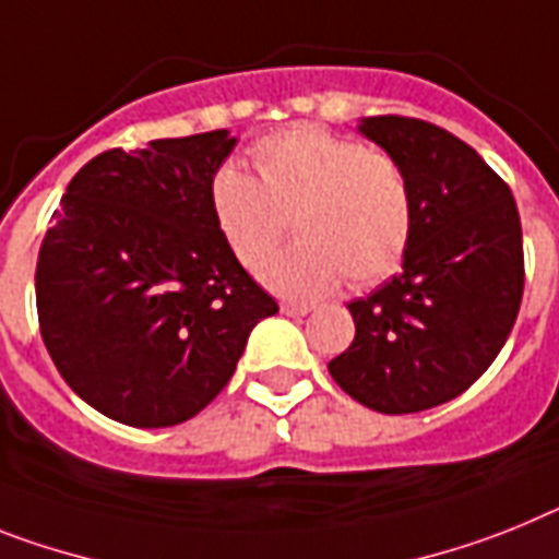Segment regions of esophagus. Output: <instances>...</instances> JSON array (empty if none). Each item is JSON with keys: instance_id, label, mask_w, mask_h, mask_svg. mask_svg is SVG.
Here are the masks:
<instances>
[{"instance_id": "obj_1", "label": "esophagus", "mask_w": 559, "mask_h": 559, "mask_svg": "<svg viewBox=\"0 0 559 559\" xmlns=\"http://www.w3.org/2000/svg\"><path fill=\"white\" fill-rule=\"evenodd\" d=\"M281 312H284V316H289V318H304V316H309V307H307V304L287 301V304H281Z\"/></svg>"}]
</instances>
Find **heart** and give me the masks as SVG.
<instances>
[{
	"label": "heart",
	"instance_id": "obj_1",
	"mask_svg": "<svg viewBox=\"0 0 559 559\" xmlns=\"http://www.w3.org/2000/svg\"><path fill=\"white\" fill-rule=\"evenodd\" d=\"M250 156L258 178L236 164L218 167L210 207L243 266L258 264L290 215L299 241L258 266L272 293L312 301L344 275L369 287L401 264L415 207L409 176L386 150L298 124L255 142Z\"/></svg>",
	"mask_w": 559,
	"mask_h": 559
}]
</instances>
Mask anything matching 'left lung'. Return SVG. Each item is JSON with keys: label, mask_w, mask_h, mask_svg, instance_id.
<instances>
[{"label": "left lung", "mask_w": 559, "mask_h": 559, "mask_svg": "<svg viewBox=\"0 0 559 559\" xmlns=\"http://www.w3.org/2000/svg\"><path fill=\"white\" fill-rule=\"evenodd\" d=\"M412 185L401 272L346 304L349 349L330 360L346 395L409 415L463 395L491 367L523 298V229L506 181L449 130L403 116L358 121Z\"/></svg>", "instance_id": "left-lung-1"}]
</instances>
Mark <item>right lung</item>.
<instances>
[{
    "instance_id": "1",
    "label": "right lung",
    "mask_w": 559,
    "mask_h": 559,
    "mask_svg": "<svg viewBox=\"0 0 559 559\" xmlns=\"http://www.w3.org/2000/svg\"><path fill=\"white\" fill-rule=\"evenodd\" d=\"M229 130L107 150L73 176L41 241V341L93 409L139 429L199 415L252 326L278 312L224 241L210 181Z\"/></svg>"
}]
</instances>
